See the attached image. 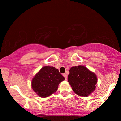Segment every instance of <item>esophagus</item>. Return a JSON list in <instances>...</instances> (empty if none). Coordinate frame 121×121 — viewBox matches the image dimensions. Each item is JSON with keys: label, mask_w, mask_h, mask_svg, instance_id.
Here are the masks:
<instances>
[{"label": "esophagus", "mask_w": 121, "mask_h": 121, "mask_svg": "<svg viewBox=\"0 0 121 121\" xmlns=\"http://www.w3.org/2000/svg\"><path fill=\"white\" fill-rule=\"evenodd\" d=\"M63 76H64V77H65V80H67V78H68V76H67V74H65V73H64V74H63Z\"/></svg>", "instance_id": "esophagus-1"}]
</instances>
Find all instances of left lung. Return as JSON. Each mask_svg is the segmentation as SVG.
<instances>
[{"instance_id": "8db88e82", "label": "left lung", "mask_w": 121, "mask_h": 121, "mask_svg": "<svg viewBox=\"0 0 121 121\" xmlns=\"http://www.w3.org/2000/svg\"><path fill=\"white\" fill-rule=\"evenodd\" d=\"M68 80L77 95L87 97L94 91L97 82L96 75L84 66H73L69 70Z\"/></svg>"}]
</instances>
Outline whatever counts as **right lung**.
I'll list each match as a JSON object with an SVG mask.
<instances>
[{"label": "right lung", "mask_w": 121, "mask_h": 121, "mask_svg": "<svg viewBox=\"0 0 121 121\" xmlns=\"http://www.w3.org/2000/svg\"><path fill=\"white\" fill-rule=\"evenodd\" d=\"M65 80L57 69L44 66L32 80V87L39 96L47 97L56 92L58 85Z\"/></svg>", "instance_id": "add662e5"}]
</instances>
